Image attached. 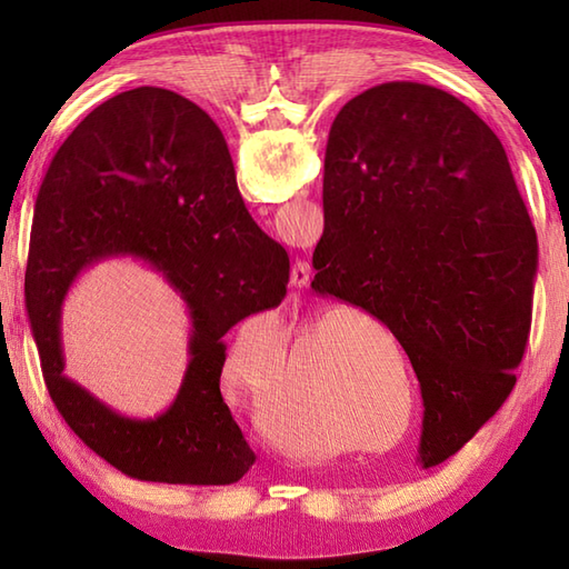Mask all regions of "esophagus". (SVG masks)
<instances>
[{
  "instance_id": "esophagus-1",
  "label": "esophagus",
  "mask_w": 569,
  "mask_h": 569,
  "mask_svg": "<svg viewBox=\"0 0 569 569\" xmlns=\"http://www.w3.org/2000/svg\"><path fill=\"white\" fill-rule=\"evenodd\" d=\"M308 283H310V263L296 261L291 269V286L300 291V288H308Z\"/></svg>"
}]
</instances>
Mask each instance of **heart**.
Segmentation results:
<instances>
[{
    "mask_svg": "<svg viewBox=\"0 0 569 569\" xmlns=\"http://www.w3.org/2000/svg\"><path fill=\"white\" fill-rule=\"evenodd\" d=\"M278 325L257 316L239 325L222 359L229 398L261 413L263 430L283 450L322 457L337 450H379L410 428L413 386L398 337L369 316L320 310L288 330L276 371ZM405 428L397 430L400 418Z\"/></svg>",
    "mask_w": 569,
    "mask_h": 569,
    "instance_id": "heart-1",
    "label": "heart"
}]
</instances>
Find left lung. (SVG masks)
Wrapping results in <instances>:
<instances>
[{"instance_id":"1","label":"left lung","mask_w":569,"mask_h":569,"mask_svg":"<svg viewBox=\"0 0 569 569\" xmlns=\"http://www.w3.org/2000/svg\"><path fill=\"white\" fill-rule=\"evenodd\" d=\"M312 291L389 328L422 393L420 462L452 457L516 386L538 239L497 134L450 92L383 82L330 127Z\"/></svg>"}]
</instances>
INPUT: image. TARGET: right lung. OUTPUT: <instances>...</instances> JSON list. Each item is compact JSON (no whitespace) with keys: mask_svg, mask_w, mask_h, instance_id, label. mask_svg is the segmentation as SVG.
<instances>
[{"mask_svg":"<svg viewBox=\"0 0 569 569\" xmlns=\"http://www.w3.org/2000/svg\"><path fill=\"white\" fill-rule=\"evenodd\" d=\"M119 252L159 270L193 322L177 401L147 421L119 417L62 373L67 288L84 264ZM288 266L286 249L247 212L227 141L208 112L163 88L127 90L94 107L48 166L23 283L58 413L131 479L234 485L257 455L220 391L222 337L281 303Z\"/></svg>","mask_w":569,"mask_h":569,"instance_id":"1","label":"right lung"}]
</instances>
